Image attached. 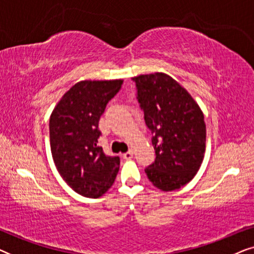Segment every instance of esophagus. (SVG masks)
Listing matches in <instances>:
<instances>
[{
    "label": "esophagus",
    "instance_id": "esophagus-1",
    "mask_svg": "<svg viewBox=\"0 0 254 254\" xmlns=\"http://www.w3.org/2000/svg\"><path fill=\"white\" fill-rule=\"evenodd\" d=\"M123 157L125 158V159H130V158H133V151H127V152H125V154L123 155Z\"/></svg>",
    "mask_w": 254,
    "mask_h": 254
}]
</instances>
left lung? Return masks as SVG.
Here are the masks:
<instances>
[{"instance_id": "8db88e82", "label": "left lung", "mask_w": 254, "mask_h": 254, "mask_svg": "<svg viewBox=\"0 0 254 254\" xmlns=\"http://www.w3.org/2000/svg\"><path fill=\"white\" fill-rule=\"evenodd\" d=\"M133 81L156 152L155 162L144 171L157 189L179 190L202 164L206 151L202 111L187 90L164 72L140 75Z\"/></svg>"}]
</instances>
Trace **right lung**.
<instances>
[{"label": "right lung", "mask_w": 254, "mask_h": 254, "mask_svg": "<svg viewBox=\"0 0 254 254\" xmlns=\"http://www.w3.org/2000/svg\"><path fill=\"white\" fill-rule=\"evenodd\" d=\"M123 79L81 81L72 85L50 118L51 151L62 179L86 197L105 194L116 180L120 158L98 145L99 119Z\"/></svg>", "instance_id": "1"}]
</instances>
